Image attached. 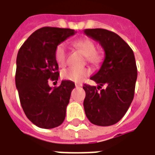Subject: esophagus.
<instances>
[{"label": "esophagus", "instance_id": "1", "mask_svg": "<svg viewBox=\"0 0 155 155\" xmlns=\"http://www.w3.org/2000/svg\"><path fill=\"white\" fill-rule=\"evenodd\" d=\"M81 86H82L81 84H75V87H76V88H79V87H81Z\"/></svg>", "mask_w": 155, "mask_h": 155}]
</instances>
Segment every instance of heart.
I'll return each instance as SVG.
<instances>
[{
	"instance_id": "obj_1",
	"label": "heart",
	"mask_w": 155,
	"mask_h": 155,
	"mask_svg": "<svg viewBox=\"0 0 155 155\" xmlns=\"http://www.w3.org/2000/svg\"><path fill=\"white\" fill-rule=\"evenodd\" d=\"M73 46L83 53L89 63L92 64H98L102 61L103 54L101 52L96 50V44L91 38H80L74 41L73 43ZM66 45L64 43H61L55 48L54 59L59 65H64L66 63ZM90 74L91 70L88 68L79 69L74 67H70L63 70L61 72V76L63 79L74 82H81Z\"/></svg>"
}]
</instances>
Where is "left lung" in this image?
<instances>
[{
  "label": "left lung",
  "mask_w": 155,
  "mask_h": 155,
  "mask_svg": "<svg viewBox=\"0 0 155 155\" xmlns=\"http://www.w3.org/2000/svg\"><path fill=\"white\" fill-rule=\"evenodd\" d=\"M84 32L99 42L105 51L101 69L91 77L98 86L83 85L85 115L95 125L111 126L123 118L134 100L138 75L135 57L129 45L115 32L102 28ZM103 85L106 88L101 89Z\"/></svg>",
  "instance_id": "obj_1"
}]
</instances>
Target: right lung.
<instances>
[{
    "label": "right lung",
    "mask_w": 155,
    "mask_h": 155,
    "mask_svg": "<svg viewBox=\"0 0 155 155\" xmlns=\"http://www.w3.org/2000/svg\"><path fill=\"white\" fill-rule=\"evenodd\" d=\"M75 31L44 27L32 33L20 48L17 57L16 86L27 117L41 128H54L65 118L67 105L74 83L62 81L58 87L48 81H58L56 47Z\"/></svg>",
    "instance_id": "1"
}]
</instances>
